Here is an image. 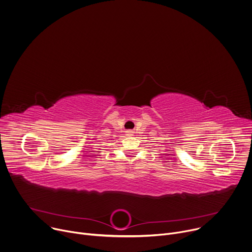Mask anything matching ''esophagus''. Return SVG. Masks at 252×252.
<instances>
[{
  "label": "esophagus",
  "mask_w": 252,
  "mask_h": 252,
  "mask_svg": "<svg viewBox=\"0 0 252 252\" xmlns=\"http://www.w3.org/2000/svg\"><path fill=\"white\" fill-rule=\"evenodd\" d=\"M126 135H132V133H133V131L132 130H126Z\"/></svg>",
  "instance_id": "1"
}]
</instances>
